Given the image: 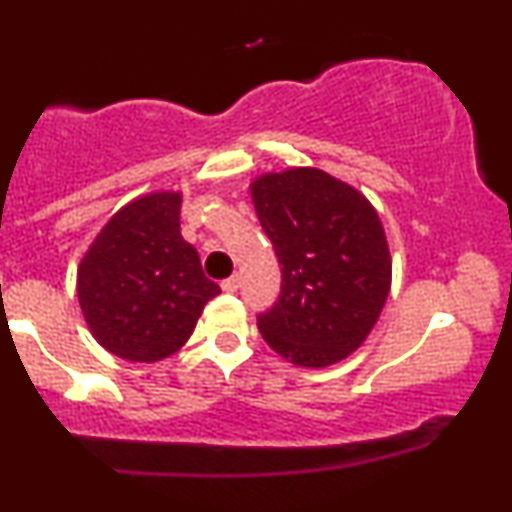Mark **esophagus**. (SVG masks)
Wrapping results in <instances>:
<instances>
[{
	"mask_svg": "<svg viewBox=\"0 0 512 512\" xmlns=\"http://www.w3.org/2000/svg\"><path fill=\"white\" fill-rule=\"evenodd\" d=\"M238 286H240V279H238L236 274L228 276L226 281H221V289L226 291V293H236V291H238Z\"/></svg>",
	"mask_w": 512,
	"mask_h": 512,
	"instance_id": "esophagus-1",
	"label": "esophagus"
}]
</instances>
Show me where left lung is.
<instances>
[{"instance_id":"8db88e82","label":"left lung","mask_w":512,"mask_h":512,"mask_svg":"<svg viewBox=\"0 0 512 512\" xmlns=\"http://www.w3.org/2000/svg\"><path fill=\"white\" fill-rule=\"evenodd\" d=\"M252 204L281 264V293L257 317L262 339L303 368H327L366 342L392 284L378 211L320 168L264 173Z\"/></svg>"}]
</instances>
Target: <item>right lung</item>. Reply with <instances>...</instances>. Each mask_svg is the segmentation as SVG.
Here are the masks:
<instances>
[{"label": "right lung", "mask_w": 512, "mask_h": 512, "mask_svg": "<svg viewBox=\"0 0 512 512\" xmlns=\"http://www.w3.org/2000/svg\"><path fill=\"white\" fill-rule=\"evenodd\" d=\"M180 192H151L110 216L76 269L93 339L110 354L154 363L180 349L221 289L180 236Z\"/></svg>", "instance_id": "obj_1"}]
</instances>
